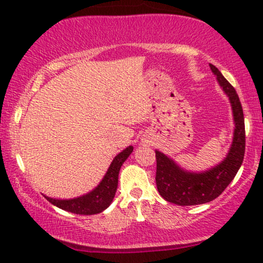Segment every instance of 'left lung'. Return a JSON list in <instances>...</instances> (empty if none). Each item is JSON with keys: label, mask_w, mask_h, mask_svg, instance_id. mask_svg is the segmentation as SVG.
<instances>
[{"label": "left lung", "mask_w": 263, "mask_h": 263, "mask_svg": "<svg viewBox=\"0 0 263 263\" xmlns=\"http://www.w3.org/2000/svg\"><path fill=\"white\" fill-rule=\"evenodd\" d=\"M210 67L231 103L235 121L232 145L220 164L200 174L183 170L171 158L156 151L158 192L163 199L179 206H194L217 199L235 178L246 152V127L238 95L217 67L213 64Z\"/></svg>", "instance_id": "left-lung-1"}]
</instances>
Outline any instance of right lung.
I'll use <instances>...</instances> for the list:
<instances>
[{
  "mask_svg": "<svg viewBox=\"0 0 263 263\" xmlns=\"http://www.w3.org/2000/svg\"><path fill=\"white\" fill-rule=\"evenodd\" d=\"M132 152L133 146H129L122 151L120 154H117L112 163H111L110 167L107 168V172L104 176L102 182L91 193L70 200H57L48 196H45V199L50 203H52L53 206L75 214L91 215L100 213V212L106 210L110 206V203L112 202L118 185L120 168L125 159L130 156Z\"/></svg>",
  "mask_w": 263,
  "mask_h": 263,
  "instance_id": "obj_1",
  "label": "right lung"
}]
</instances>
